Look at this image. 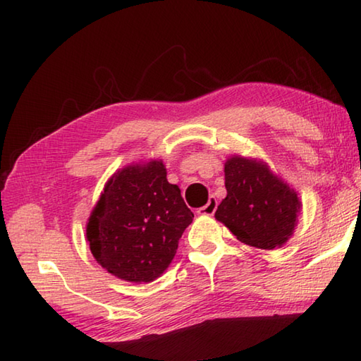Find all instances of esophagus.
Instances as JSON below:
<instances>
[{"label": "esophagus", "instance_id": "34e87169", "mask_svg": "<svg viewBox=\"0 0 361 361\" xmlns=\"http://www.w3.org/2000/svg\"><path fill=\"white\" fill-rule=\"evenodd\" d=\"M216 208H218V200H216V197H209L208 199V202H207V205H203L202 208H199V214H203V216H212L214 212H216Z\"/></svg>", "mask_w": 361, "mask_h": 361}]
</instances>
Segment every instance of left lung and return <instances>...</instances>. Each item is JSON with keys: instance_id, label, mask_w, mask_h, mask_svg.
<instances>
[{"instance_id": "left-lung-1", "label": "left lung", "mask_w": 361, "mask_h": 361, "mask_svg": "<svg viewBox=\"0 0 361 361\" xmlns=\"http://www.w3.org/2000/svg\"><path fill=\"white\" fill-rule=\"evenodd\" d=\"M224 175L227 195L214 218L241 243L260 249L283 246L298 222L297 192L257 159L232 156Z\"/></svg>"}]
</instances>
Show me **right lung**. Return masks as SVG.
I'll list each match as a JSON object with an SVG mask.
<instances>
[{
  "mask_svg": "<svg viewBox=\"0 0 361 361\" xmlns=\"http://www.w3.org/2000/svg\"><path fill=\"white\" fill-rule=\"evenodd\" d=\"M181 191L161 159L130 164L107 181L87 224L97 264L129 283H152L173 260L192 222Z\"/></svg>",
  "mask_w": 361,
  "mask_h": 361,
  "instance_id": "add662e5",
  "label": "right lung"
}]
</instances>
